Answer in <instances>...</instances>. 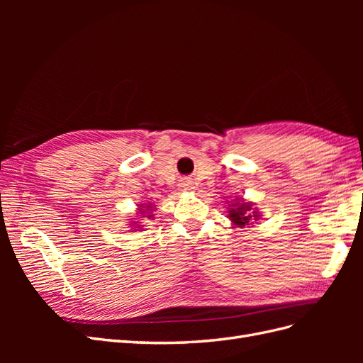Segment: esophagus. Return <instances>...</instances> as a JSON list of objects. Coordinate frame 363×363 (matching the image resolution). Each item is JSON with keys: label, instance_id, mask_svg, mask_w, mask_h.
I'll use <instances>...</instances> for the list:
<instances>
[{"label": "esophagus", "instance_id": "esophagus-1", "mask_svg": "<svg viewBox=\"0 0 363 363\" xmlns=\"http://www.w3.org/2000/svg\"><path fill=\"white\" fill-rule=\"evenodd\" d=\"M179 186H180L182 191H192V189H194V188H192V182H191V180H186V179L182 180Z\"/></svg>", "mask_w": 363, "mask_h": 363}]
</instances>
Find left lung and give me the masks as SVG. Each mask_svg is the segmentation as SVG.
<instances>
[{
    "instance_id": "left-lung-1",
    "label": "left lung",
    "mask_w": 363,
    "mask_h": 363,
    "mask_svg": "<svg viewBox=\"0 0 363 363\" xmlns=\"http://www.w3.org/2000/svg\"><path fill=\"white\" fill-rule=\"evenodd\" d=\"M233 207L230 208V213H228V218L232 219V223L235 225H239V227H244V225H248L250 219H251V215H247L248 211H251V204L248 203H236V204H232ZM252 216H255V219L257 218L256 212H252Z\"/></svg>"
}]
</instances>
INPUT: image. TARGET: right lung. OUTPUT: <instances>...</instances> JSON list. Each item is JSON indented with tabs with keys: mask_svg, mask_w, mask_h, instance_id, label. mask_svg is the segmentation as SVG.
Masks as SVG:
<instances>
[{
	"mask_svg": "<svg viewBox=\"0 0 363 363\" xmlns=\"http://www.w3.org/2000/svg\"><path fill=\"white\" fill-rule=\"evenodd\" d=\"M151 206V204H150ZM150 206H147V211H150Z\"/></svg>",
	"mask_w": 363,
	"mask_h": 363,
	"instance_id": "right-lung-1",
	"label": "right lung"
}]
</instances>
